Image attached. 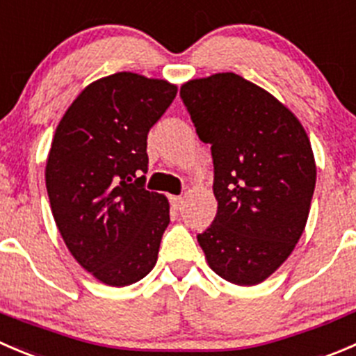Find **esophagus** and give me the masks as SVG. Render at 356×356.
Returning <instances> with one entry per match:
<instances>
[{
  "instance_id": "obj_1",
  "label": "esophagus",
  "mask_w": 356,
  "mask_h": 356,
  "mask_svg": "<svg viewBox=\"0 0 356 356\" xmlns=\"http://www.w3.org/2000/svg\"><path fill=\"white\" fill-rule=\"evenodd\" d=\"M182 203H184V198H182V196H170V205L174 207L175 210H181Z\"/></svg>"
}]
</instances>
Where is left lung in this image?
<instances>
[{"label": "left lung", "mask_w": 356, "mask_h": 356, "mask_svg": "<svg viewBox=\"0 0 356 356\" xmlns=\"http://www.w3.org/2000/svg\"><path fill=\"white\" fill-rule=\"evenodd\" d=\"M181 97L212 146L217 216L200 247L220 278L261 284L306 227L316 182L308 134L275 95L234 72L189 79Z\"/></svg>", "instance_id": "1"}]
</instances>
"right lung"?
Returning a JSON list of instances; mask_svg holds the SVG:
<instances>
[{"instance_id":"obj_1","label":"right lung","mask_w":356,"mask_h":356,"mask_svg":"<svg viewBox=\"0 0 356 356\" xmlns=\"http://www.w3.org/2000/svg\"><path fill=\"white\" fill-rule=\"evenodd\" d=\"M175 95L167 79L104 76L79 92L51 139L44 182L58 233L109 287L136 284L158 261L170 205L135 177L147 172V132Z\"/></svg>"}]
</instances>
